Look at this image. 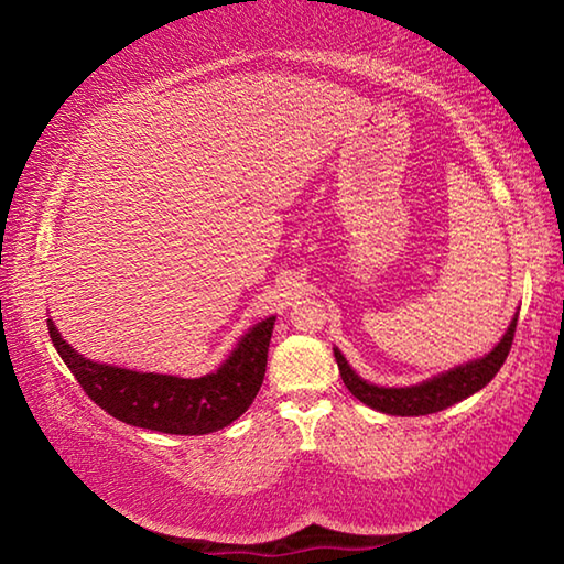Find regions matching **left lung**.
<instances>
[{"label":"left lung","instance_id":"obj_1","mask_svg":"<svg viewBox=\"0 0 564 564\" xmlns=\"http://www.w3.org/2000/svg\"><path fill=\"white\" fill-rule=\"evenodd\" d=\"M518 313H514L508 330H505V336L498 340V346H495L490 352H485L480 358L460 362V366H455L451 370H443V373H437L415 386H393V388L376 386L370 383V380L360 378L336 346H333V356H336L343 383H346V388L360 400V403H366L368 408H373L378 413H386V415H400V417L431 415V413H437V410H445L455 403H460L465 398L475 395L477 390H482L495 376H498V370L505 362V358H508L510 346H512L514 326H518Z\"/></svg>","mask_w":564,"mask_h":564}]
</instances>
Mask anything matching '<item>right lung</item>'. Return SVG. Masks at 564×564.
<instances>
[{"mask_svg":"<svg viewBox=\"0 0 564 564\" xmlns=\"http://www.w3.org/2000/svg\"><path fill=\"white\" fill-rule=\"evenodd\" d=\"M275 316L248 328L226 360L202 378L144 373L89 360L64 340L54 321L50 336L64 366L94 403L121 423L169 435H206L231 425L259 395Z\"/></svg>","mask_w":564,"mask_h":564,"instance_id":"1","label":"right lung"}]
</instances>
